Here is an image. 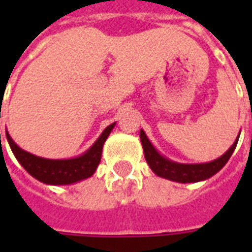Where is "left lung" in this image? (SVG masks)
Instances as JSON below:
<instances>
[{"label":"left lung","instance_id":"left-lung-1","mask_svg":"<svg viewBox=\"0 0 252 252\" xmlns=\"http://www.w3.org/2000/svg\"><path fill=\"white\" fill-rule=\"evenodd\" d=\"M140 140H142L143 150H144V157L147 160L148 166L151 167L154 173L162 178L166 180L175 181V182H182V184H188V182H198V181H204L209 178L212 175H215L217 171L225 166L228 159L231 158L233 150L236 148L238 140L233 143L232 147L228 150L227 153L222 157H220L216 160H212L209 163H201V164H182V163H174L169 159L163 158L160 154L153 147V144L146 136V133L140 131Z\"/></svg>","mask_w":252,"mask_h":252}]
</instances>
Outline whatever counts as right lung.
I'll return each instance as SVG.
<instances>
[{"label":"right lung","instance_id":"right-lung-1","mask_svg":"<svg viewBox=\"0 0 252 252\" xmlns=\"http://www.w3.org/2000/svg\"><path fill=\"white\" fill-rule=\"evenodd\" d=\"M113 126H115V123L106 126L102 135L98 137V140L93 144V147L90 148L88 153L83 154L82 157L74 159H63V160L39 158L36 155L27 153L12 140L8 132H6V139L16 159L33 178L48 185H68L77 181L89 178L94 174L101 160L102 146L109 136L110 131L113 129Z\"/></svg>","mask_w":252,"mask_h":252}]
</instances>
